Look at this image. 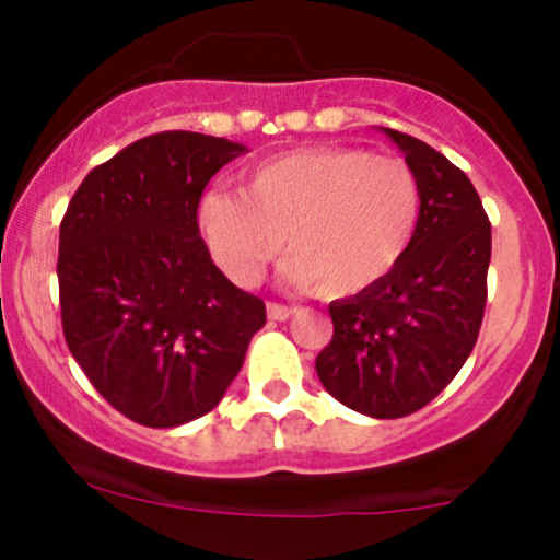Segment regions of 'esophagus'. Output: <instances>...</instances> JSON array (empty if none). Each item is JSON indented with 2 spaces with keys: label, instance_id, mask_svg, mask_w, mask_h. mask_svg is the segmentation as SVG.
Wrapping results in <instances>:
<instances>
[{
  "label": "esophagus",
  "instance_id": "obj_1",
  "mask_svg": "<svg viewBox=\"0 0 560 560\" xmlns=\"http://www.w3.org/2000/svg\"><path fill=\"white\" fill-rule=\"evenodd\" d=\"M266 311H268V318H271V320H287L289 316H292V307L281 305V302H268Z\"/></svg>",
  "mask_w": 560,
  "mask_h": 560
}]
</instances>
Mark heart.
Wrapping results in <instances>:
<instances>
[{
  "label": "heart",
  "mask_w": 560,
  "mask_h": 560,
  "mask_svg": "<svg viewBox=\"0 0 560 560\" xmlns=\"http://www.w3.org/2000/svg\"><path fill=\"white\" fill-rule=\"evenodd\" d=\"M421 218L419 178L400 158L361 147H302L255 165L242 191H208L199 231L236 284H253L279 255L324 300L382 284L400 266Z\"/></svg>",
  "instance_id": "obj_1"
}]
</instances>
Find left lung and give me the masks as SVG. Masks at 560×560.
Here are the masks:
<instances>
[{
    "label": "left lung",
    "instance_id": "1",
    "mask_svg": "<svg viewBox=\"0 0 560 560\" xmlns=\"http://www.w3.org/2000/svg\"><path fill=\"white\" fill-rule=\"evenodd\" d=\"M419 178L413 242L382 284L329 305L334 334L318 352L320 384L371 419H402L464 369L487 305L492 226L458 165L427 141L387 128Z\"/></svg>",
    "mask_w": 560,
    "mask_h": 560
}]
</instances>
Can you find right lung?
Here are the masks:
<instances>
[{
    "label": "right lung",
    "instance_id": "obj_1",
    "mask_svg": "<svg viewBox=\"0 0 560 560\" xmlns=\"http://www.w3.org/2000/svg\"><path fill=\"white\" fill-rule=\"evenodd\" d=\"M234 141L144 137L89 171L60 223V318L94 389L152 429L210 413L240 374L266 302L218 271L199 236L205 186Z\"/></svg>",
    "mask_w": 560,
    "mask_h": 560
}]
</instances>
